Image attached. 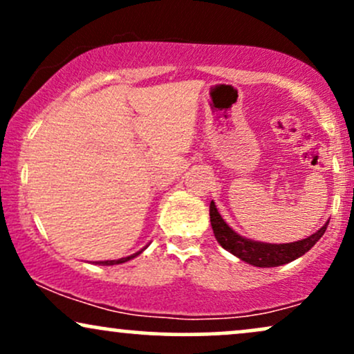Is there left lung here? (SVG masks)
<instances>
[{"instance_id":"obj_1","label":"left lung","mask_w":354,"mask_h":354,"mask_svg":"<svg viewBox=\"0 0 354 354\" xmlns=\"http://www.w3.org/2000/svg\"><path fill=\"white\" fill-rule=\"evenodd\" d=\"M209 218L211 226H213L214 238L218 239L219 245L225 248L226 251H230V253L238 256L243 261L259 268L281 266L293 261L296 258H299V256H303L306 251H310L311 248L316 245V241L323 236L328 226L326 223L323 228H319L315 234L301 239V241L286 243V245H270V243L251 241V239H246L239 236L238 233H234V231L223 221L221 214L218 213L213 201H211L209 205Z\"/></svg>"}]
</instances>
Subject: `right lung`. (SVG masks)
<instances>
[{"instance_id": "add662e5", "label": "right lung", "mask_w": 354, "mask_h": 354, "mask_svg": "<svg viewBox=\"0 0 354 354\" xmlns=\"http://www.w3.org/2000/svg\"><path fill=\"white\" fill-rule=\"evenodd\" d=\"M143 251V250H141ZM141 251H138V253H135V254H131V256H126V258H121V259H111V261H98V265H120V263H124V261H128V259H131V258H135V256H138L141 253Z\"/></svg>"}]
</instances>
